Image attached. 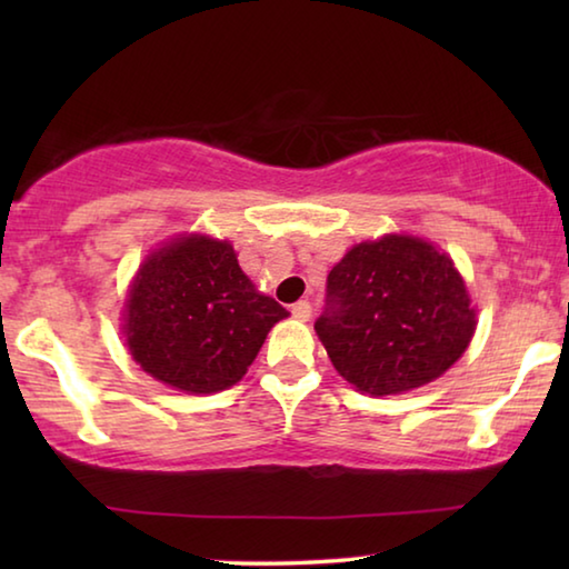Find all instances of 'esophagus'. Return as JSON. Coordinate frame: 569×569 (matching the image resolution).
Here are the masks:
<instances>
[{
    "label": "esophagus",
    "mask_w": 569,
    "mask_h": 569,
    "mask_svg": "<svg viewBox=\"0 0 569 569\" xmlns=\"http://www.w3.org/2000/svg\"><path fill=\"white\" fill-rule=\"evenodd\" d=\"M311 303L308 301H298V303H293V308H291V313H293V319H298V321H308L311 319Z\"/></svg>",
    "instance_id": "34e87169"
}]
</instances>
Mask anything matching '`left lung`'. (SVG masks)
I'll list each match as a JSON object with an SVG mask.
<instances>
[{
  "mask_svg": "<svg viewBox=\"0 0 569 569\" xmlns=\"http://www.w3.org/2000/svg\"><path fill=\"white\" fill-rule=\"evenodd\" d=\"M475 326L465 278L447 253L421 238L383 236L333 266L313 329L346 381L389 397L441 377Z\"/></svg>",
  "mask_w": 569,
  "mask_h": 569,
  "instance_id": "left-lung-1",
  "label": "left lung"
}]
</instances>
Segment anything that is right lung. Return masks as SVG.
Masks as SVG:
<instances>
[{"mask_svg":"<svg viewBox=\"0 0 569 569\" xmlns=\"http://www.w3.org/2000/svg\"><path fill=\"white\" fill-rule=\"evenodd\" d=\"M286 308L256 291L233 246L182 236L146 258L124 301L132 359L152 379L216 393L246 377Z\"/></svg>","mask_w":569,"mask_h":569,"instance_id":"1","label":"right lung"}]
</instances>
